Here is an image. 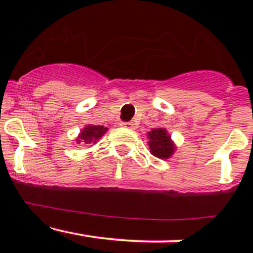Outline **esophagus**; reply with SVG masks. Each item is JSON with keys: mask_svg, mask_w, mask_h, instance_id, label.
Here are the masks:
<instances>
[{"mask_svg": "<svg viewBox=\"0 0 253 253\" xmlns=\"http://www.w3.org/2000/svg\"><path fill=\"white\" fill-rule=\"evenodd\" d=\"M122 126H124V128H129V129H133L134 128V124L130 122H124L122 123Z\"/></svg>", "mask_w": 253, "mask_h": 253, "instance_id": "obj_1", "label": "esophagus"}]
</instances>
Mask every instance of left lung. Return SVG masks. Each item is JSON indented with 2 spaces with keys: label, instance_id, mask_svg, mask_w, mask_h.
Masks as SVG:
<instances>
[{
  "label": "left lung",
  "instance_id": "1",
  "mask_svg": "<svg viewBox=\"0 0 253 253\" xmlns=\"http://www.w3.org/2000/svg\"><path fill=\"white\" fill-rule=\"evenodd\" d=\"M148 146L151 153L161 160H167L175 152V144L166 129L157 128L148 131Z\"/></svg>",
  "mask_w": 253,
  "mask_h": 253
}]
</instances>
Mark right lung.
Masks as SVG:
<instances>
[{"instance_id":"add662e5","label":"right lung","mask_w":253,"mask_h":253,"mask_svg":"<svg viewBox=\"0 0 253 253\" xmlns=\"http://www.w3.org/2000/svg\"><path fill=\"white\" fill-rule=\"evenodd\" d=\"M106 130L107 128L101 126V125H87L86 128H84V130H81L76 142H77V144L96 143L106 133Z\"/></svg>"}]
</instances>
